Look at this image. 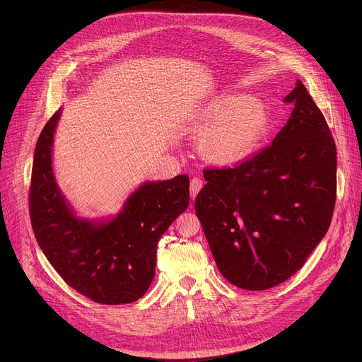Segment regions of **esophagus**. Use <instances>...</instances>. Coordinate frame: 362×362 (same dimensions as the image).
Wrapping results in <instances>:
<instances>
[{"label": "esophagus", "instance_id": "1", "mask_svg": "<svg viewBox=\"0 0 362 362\" xmlns=\"http://www.w3.org/2000/svg\"><path fill=\"white\" fill-rule=\"evenodd\" d=\"M202 186H204V182H202L201 179L194 177V179L191 180V187H189V189H191V198H192V199H195V197L198 195V192L201 191Z\"/></svg>", "mask_w": 362, "mask_h": 362}]
</instances>
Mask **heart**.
Here are the masks:
<instances>
[{"instance_id": "obj_1", "label": "heart", "mask_w": 362, "mask_h": 362, "mask_svg": "<svg viewBox=\"0 0 362 362\" xmlns=\"http://www.w3.org/2000/svg\"><path fill=\"white\" fill-rule=\"evenodd\" d=\"M270 114L261 101L245 93H224L199 114V156L216 165L245 161L267 135Z\"/></svg>"}]
</instances>
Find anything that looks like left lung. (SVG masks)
<instances>
[{
	"mask_svg": "<svg viewBox=\"0 0 362 362\" xmlns=\"http://www.w3.org/2000/svg\"><path fill=\"white\" fill-rule=\"evenodd\" d=\"M292 116L261 151L233 167L204 168L195 213L217 269L235 286L265 291L303 267L336 202V145L298 81Z\"/></svg>",
	"mask_w": 362,
	"mask_h": 362,
	"instance_id": "obj_1",
	"label": "left lung"
}]
</instances>
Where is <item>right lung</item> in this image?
I'll return each instance as SVG.
<instances>
[{
    "label": "right lung",
    "mask_w": 362,
    "mask_h": 362,
    "mask_svg": "<svg viewBox=\"0 0 362 362\" xmlns=\"http://www.w3.org/2000/svg\"><path fill=\"white\" fill-rule=\"evenodd\" d=\"M57 110L35 146L29 214L37 245L70 288L93 302L120 305L145 295L156 276L158 240L189 205V177L142 185L108 223L74 217L51 168Z\"/></svg>",
    "instance_id": "add662e5"
}]
</instances>
